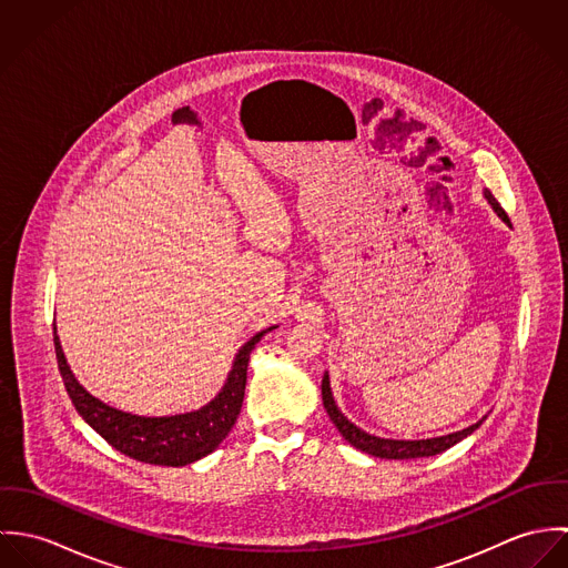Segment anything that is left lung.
I'll use <instances>...</instances> for the list:
<instances>
[{
	"label": "left lung",
	"instance_id": "1",
	"mask_svg": "<svg viewBox=\"0 0 568 568\" xmlns=\"http://www.w3.org/2000/svg\"><path fill=\"white\" fill-rule=\"evenodd\" d=\"M487 203L494 207V212L509 225V219L505 214V210L498 205V201L491 196V192L486 190ZM322 398H324L325 410L329 415V419L334 422V426L338 428V433L358 450L367 453V455H374V457H381V459H417V457H433L437 453H444L446 448L455 446L457 442H462L464 437H468L470 433H475L481 422L486 419H479L477 424L464 428V430H457V433H450V435H442V437H430V439H385V437H376V435H369L365 433L363 428H358L356 424H352L334 403L332 398V392H329V378L327 374H324V381H322Z\"/></svg>",
	"mask_w": 568,
	"mask_h": 568
}]
</instances>
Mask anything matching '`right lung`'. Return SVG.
Listing matches in <instances>:
<instances>
[{
  "instance_id": "obj_1",
  "label": "right lung",
  "mask_w": 568,
  "mask_h": 568,
  "mask_svg": "<svg viewBox=\"0 0 568 568\" xmlns=\"http://www.w3.org/2000/svg\"><path fill=\"white\" fill-rule=\"evenodd\" d=\"M273 327L257 332L239 349L225 387L210 405L201 406L199 410L168 415V417L133 415V413L104 405L102 400L91 396L74 378L65 361L61 341L57 336V325H54V349H57L59 369L72 403L81 413L82 419L98 435H102L115 450H120L131 459L179 468L210 455L230 435L243 406L248 354L255 347V343Z\"/></svg>"
}]
</instances>
